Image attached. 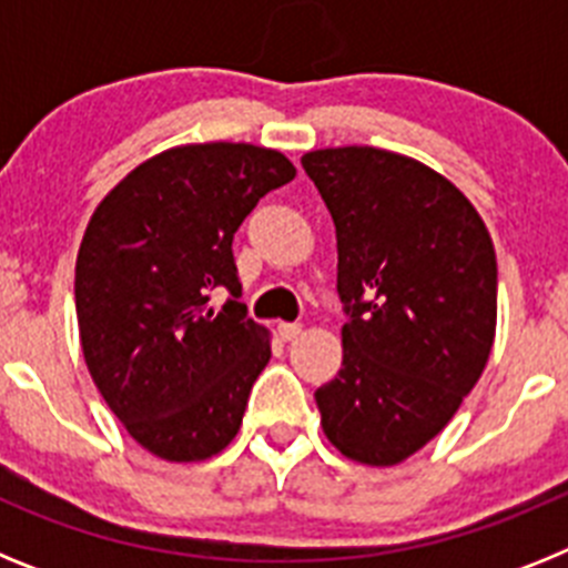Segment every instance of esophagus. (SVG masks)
<instances>
[{"instance_id":"esophagus-1","label":"esophagus","mask_w":568,"mask_h":568,"mask_svg":"<svg viewBox=\"0 0 568 568\" xmlns=\"http://www.w3.org/2000/svg\"><path fill=\"white\" fill-rule=\"evenodd\" d=\"M278 335H281V341L298 338L301 324H295V321H284V324H278Z\"/></svg>"}]
</instances>
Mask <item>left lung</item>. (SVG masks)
I'll list each match as a JSON object with an SVG mask.
<instances>
[{"label": "left lung", "instance_id": "left-lung-1", "mask_svg": "<svg viewBox=\"0 0 568 568\" xmlns=\"http://www.w3.org/2000/svg\"><path fill=\"white\" fill-rule=\"evenodd\" d=\"M338 239L344 361L315 389L329 444L395 466L478 384L498 321L489 230L449 179L378 148L304 153Z\"/></svg>", "mask_w": 568, "mask_h": 568}]
</instances>
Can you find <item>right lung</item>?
<instances>
[{"instance_id":"add662e5","label":"right lung","mask_w":568,"mask_h":568,"mask_svg":"<svg viewBox=\"0 0 568 568\" xmlns=\"http://www.w3.org/2000/svg\"><path fill=\"white\" fill-rule=\"evenodd\" d=\"M295 179L278 150L182 144L115 184L77 258V318L93 384L135 444L190 464L239 433L270 361L241 304L233 235L261 195ZM231 293L215 314L213 288Z\"/></svg>"}]
</instances>
